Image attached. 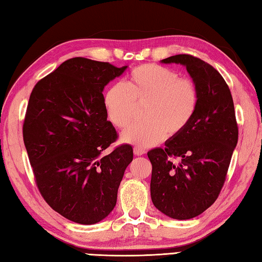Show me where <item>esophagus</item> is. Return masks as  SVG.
I'll use <instances>...</instances> for the list:
<instances>
[{"mask_svg": "<svg viewBox=\"0 0 262 262\" xmlns=\"http://www.w3.org/2000/svg\"><path fill=\"white\" fill-rule=\"evenodd\" d=\"M134 153L139 157V155L145 154V149L141 147H138V146H136V147H134Z\"/></svg>", "mask_w": 262, "mask_h": 262, "instance_id": "esophagus-1", "label": "esophagus"}]
</instances>
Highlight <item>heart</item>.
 <instances>
[{
    "label": "heart",
    "instance_id": "obj_1",
    "mask_svg": "<svg viewBox=\"0 0 262 262\" xmlns=\"http://www.w3.org/2000/svg\"><path fill=\"white\" fill-rule=\"evenodd\" d=\"M103 104L109 122L124 128L131 123L136 105H144L145 121L131 125L122 134L125 143L150 147L167 137H176L194 117L199 104L195 82L157 64L134 69L125 84L116 82L105 91Z\"/></svg>",
    "mask_w": 262,
    "mask_h": 262
}]
</instances>
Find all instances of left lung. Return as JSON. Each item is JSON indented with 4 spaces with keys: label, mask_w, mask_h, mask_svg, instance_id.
<instances>
[{
    "label": "left lung",
    "mask_w": 262,
    "mask_h": 262,
    "mask_svg": "<svg viewBox=\"0 0 262 262\" xmlns=\"http://www.w3.org/2000/svg\"><path fill=\"white\" fill-rule=\"evenodd\" d=\"M162 63L186 67L199 90V104L181 135L167 140L164 148L147 153L152 163L150 196L167 216L189 220L215 203L226 182L238 141L235 107L226 80L210 64L187 54Z\"/></svg>",
    "instance_id": "1"
}]
</instances>
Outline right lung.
Returning a JSON list of instances; mask_svg holds the SVG:
<instances>
[{
  "instance_id": "right-lung-1",
  "label": "right lung",
  "mask_w": 262,
  "mask_h": 262,
  "mask_svg": "<svg viewBox=\"0 0 262 262\" xmlns=\"http://www.w3.org/2000/svg\"><path fill=\"white\" fill-rule=\"evenodd\" d=\"M126 68L73 57L36 82L30 95L23 138L36 186L72 222L94 224L108 216L134 160L127 144L101 157L118 137L102 92Z\"/></svg>"
}]
</instances>
